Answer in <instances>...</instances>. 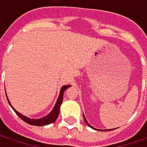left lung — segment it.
<instances>
[{
	"instance_id": "obj_1",
	"label": "left lung",
	"mask_w": 147,
	"mask_h": 147,
	"mask_svg": "<svg viewBox=\"0 0 147 147\" xmlns=\"http://www.w3.org/2000/svg\"><path fill=\"white\" fill-rule=\"evenodd\" d=\"M84 119H85V117H84ZM85 122H86V123H87V124H88V126H89V127H91V128H93V127H92V126H90V125H89V124H88V122H87V120H86V119H85ZM93 129H94V128H93Z\"/></svg>"
}]
</instances>
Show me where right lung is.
<instances>
[{
  "label": "right lung",
  "mask_w": 147,
  "mask_h": 147,
  "mask_svg": "<svg viewBox=\"0 0 147 147\" xmlns=\"http://www.w3.org/2000/svg\"><path fill=\"white\" fill-rule=\"evenodd\" d=\"M69 87H70V85H66V86H63V87L61 88L60 93H59V98H58V100H57V102L55 104V105H54L53 111H52L47 116H46V117L41 118V119H31V118L26 117L25 116H23L21 113L18 112L12 106V105L10 104L9 100H8L9 105H11V107L13 109L15 113H16L23 121H24L25 123H29V124H30V125H35V126H44V125H47V124L53 123L55 122L56 119L58 118L59 114V108H60V105H61L62 101H63L64 92H65V90L67 88H69Z\"/></svg>",
  "instance_id": "obj_1"
}]
</instances>
